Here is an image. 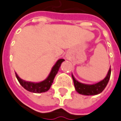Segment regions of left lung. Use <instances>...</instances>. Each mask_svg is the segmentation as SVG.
I'll list each match as a JSON object with an SVG mask.
<instances>
[{
  "label": "left lung",
  "instance_id": "left-lung-1",
  "mask_svg": "<svg viewBox=\"0 0 121 121\" xmlns=\"http://www.w3.org/2000/svg\"><path fill=\"white\" fill-rule=\"evenodd\" d=\"M110 73H111V69L110 68L107 76L103 80L92 85H88V84H84L80 83L74 78L72 74V76L73 78V84H74L76 90L79 94H84V95H96V94L101 93L104 89L106 88V85L110 79Z\"/></svg>",
  "mask_w": 121,
  "mask_h": 121
}]
</instances>
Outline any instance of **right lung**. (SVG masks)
<instances>
[{"label": "right lung", "instance_id": "right-lung-1", "mask_svg": "<svg viewBox=\"0 0 121 121\" xmlns=\"http://www.w3.org/2000/svg\"><path fill=\"white\" fill-rule=\"evenodd\" d=\"M64 61V59H60L59 60H57L56 64L53 67L52 69V71H51L48 78L46 80H45L44 81L41 82L39 83H33V82L25 81L22 79H21L18 76L17 73H15V75H16V77L20 83V84L25 89H26L31 92H34V93L45 92L48 91V90L50 88L51 86L52 85L54 78H55L56 75L59 70V69H60L61 64Z\"/></svg>", "mask_w": 121, "mask_h": 121}]
</instances>
